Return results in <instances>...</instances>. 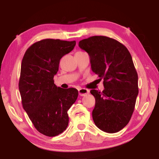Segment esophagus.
I'll return each mask as SVG.
<instances>
[{
	"label": "esophagus",
	"instance_id": "34e87169",
	"mask_svg": "<svg viewBox=\"0 0 159 159\" xmlns=\"http://www.w3.org/2000/svg\"><path fill=\"white\" fill-rule=\"evenodd\" d=\"M78 91H79V95L80 96H85L90 93V90L85 88H80Z\"/></svg>",
	"mask_w": 159,
	"mask_h": 159
}]
</instances>
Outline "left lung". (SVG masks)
I'll return each mask as SVG.
<instances>
[{"label":"left lung","mask_w":159,"mask_h":159,"mask_svg":"<svg viewBox=\"0 0 159 159\" xmlns=\"http://www.w3.org/2000/svg\"><path fill=\"white\" fill-rule=\"evenodd\" d=\"M79 46L90 56L91 69L103 80V92L91 90L95 98V125L108 133L122 129L129 123L138 95V76L131 54L123 44L106 36L80 40Z\"/></svg>","instance_id":"left-lung-1"}]
</instances>
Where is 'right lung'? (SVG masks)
<instances>
[{
	"label": "right lung",
	"mask_w": 159,
	"mask_h": 159,
	"mask_svg": "<svg viewBox=\"0 0 159 159\" xmlns=\"http://www.w3.org/2000/svg\"><path fill=\"white\" fill-rule=\"evenodd\" d=\"M76 41L45 39L26 51L19 89L24 109L39 132L48 137L62 133L69 124L67 111L78 97L77 89L54 84L61 58L74 49Z\"/></svg>",
	"instance_id": "right-lung-1"
}]
</instances>
